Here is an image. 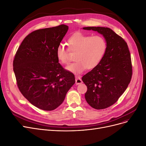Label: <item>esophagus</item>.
Returning a JSON list of instances; mask_svg holds the SVG:
<instances>
[{
	"label": "esophagus",
	"mask_w": 146,
	"mask_h": 146,
	"mask_svg": "<svg viewBox=\"0 0 146 146\" xmlns=\"http://www.w3.org/2000/svg\"><path fill=\"white\" fill-rule=\"evenodd\" d=\"M82 82H83V81L80 77H76V85H79V84L82 83Z\"/></svg>",
	"instance_id": "1"
}]
</instances>
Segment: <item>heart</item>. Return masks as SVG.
Here are the masks:
<instances>
[{"label":"heart","instance_id":"b5f03b06","mask_svg":"<svg viewBox=\"0 0 146 146\" xmlns=\"http://www.w3.org/2000/svg\"><path fill=\"white\" fill-rule=\"evenodd\" d=\"M68 49L60 44L56 49L57 59L63 64L69 63V52H76V61L68 66L67 69L76 74L83 72L86 68L93 69L102 60L107 49L105 39L99 35L90 36L82 33H76L68 39Z\"/></svg>","mask_w":146,"mask_h":146}]
</instances>
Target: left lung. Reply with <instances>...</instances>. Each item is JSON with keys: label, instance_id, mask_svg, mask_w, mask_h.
I'll list each match as a JSON object with an SVG mask.
<instances>
[{"label": "left lung", "instance_id": "obj_1", "mask_svg": "<svg viewBox=\"0 0 146 146\" xmlns=\"http://www.w3.org/2000/svg\"><path fill=\"white\" fill-rule=\"evenodd\" d=\"M103 35L107 49L100 63L82 77L87 86L85 99L96 110L115 104L126 90L132 77L130 53L125 41L108 27H88Z\"/></svg>", "mask_w": 146, "mask_h": 146}]
</instances>
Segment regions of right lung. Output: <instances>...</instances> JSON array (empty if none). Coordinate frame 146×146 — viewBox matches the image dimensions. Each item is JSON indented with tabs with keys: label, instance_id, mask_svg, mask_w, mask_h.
I'll use <instances>...</instances> for the list:
<instances>
[{
	"label": "right lung",
	"instance_id": "add662e5",
	"mask_svg": "<svg viewBox=\"0 0 146 146\" xmlns=\"http://www.w3.org/2000/svg\"><path fill=\"white\" fill-rule=\"evenodd\" d=\"M68 26L35 30L21 44L13 60V70L21 94L37 108L46 111L63 103L75 83L73 73L58 63L56 49Z\"/></svg>",
	"mask_w": 146,
	"mask_h": 146
}]
</instances>
